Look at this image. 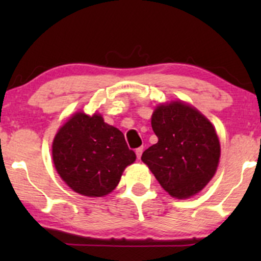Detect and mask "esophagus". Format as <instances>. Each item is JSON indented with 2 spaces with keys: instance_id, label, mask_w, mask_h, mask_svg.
<instances>
[{
  "instance_id": "34e87169",
  "label": "esophagus",
  "mask_w": 261,
  "mask_h": 261,
  "mask_svg": "<svg viewBox=\"0 0 261 261\" xmlns=\"http://www.w3.org/2000/svg\"><path fill=\"white\" fill-rule=\"evenodd\" d=\"M136 155H137V158H141V155H142V152H143V147H139V148H136Z\"/></svg>"
}]
</instances>
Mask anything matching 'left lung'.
Here are the masks:
<instances>
[{
  "label": "left lung",
  "instance_id": "obj_1",
  "mask_svg": "<svg viewBox=\"0 0 261 261\" xmlns=\"http://www.w3.org/2000/svg\"><path fill=\"white\" fill-rule=\"evenodd\" d=\"M151 124L158 142L143 152V163L173 197L188 199L201 191L221 155L211 122L184 101H170L155 108Z\"/></svg>",
  "mask_w": 261,
  "mask_h": 261
}]
</instances>
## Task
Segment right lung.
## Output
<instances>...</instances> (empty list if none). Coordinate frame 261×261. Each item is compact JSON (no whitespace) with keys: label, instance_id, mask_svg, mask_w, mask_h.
Instances as JSON below:
<instances>
[{"label":"right lung","instance_id":"obj_1","mask_svg":"<svg viewBox=\"0 0 261 261\" xmlns=\"http://www.w3.org/2000/svg\"><path fill=\"white\" fill-rule=\"evenodd\" d=\"M135 160L124 134L104 122L99 114H73L53 142V161L61 179L89 197L112 193Z\"/></svg>","mask_w":261,"mask_h":261}]
</instances>
